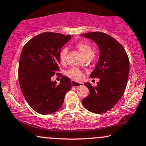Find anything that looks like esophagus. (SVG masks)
<instances>
[{
	"instance_id": "esophagus-1",
	"label": "esophagus",
	"mask_w": 146,
	"mask_h": 146,
	"mask_svg": "<svg viewBox=\"0 0 146 146\" xmlns=\"http://www.w3.org/2000/svg\"><path fill=\"white\" fill-rule=\"evenodd\" d=\"M71 85L73 87H78L83 86L84 83L82 82H75L74 80H72L71 81Z\"/></svg>"
}]
</instances>
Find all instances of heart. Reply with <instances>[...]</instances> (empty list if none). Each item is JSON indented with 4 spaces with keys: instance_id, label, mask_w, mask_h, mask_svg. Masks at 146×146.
<instances>
[{
    "instance_id": "1",
    "label": "heart",
    "mask_w": 146,
    "mask_h": 146,
    "mask_svg": "<svg viewBox=\"0 0 146 146\" xmlns=\"http://www.w3.org/2000/svg\"><path fill=\"white\" fill-rule=\"evenodd\" d=\"M77 48L80 51L82 55L85 58L87 57L94 56V50L92 48V46L86 43L80 42L77 44ZM68 53V48L66 47H64L61 50L60 53V60L61 63H64L66 58V55ZM66 75L68 78L73 79V80H78L82 78V73L80 69L77 68H72L66 71Z\"/></svg>"
}]
</instances>
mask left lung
<instances>
[{
  "label": "left lung",
  "mask_w": 146,
  "mask_h": 146,
  "mask_svg": "<svg viewBox=\"0 0 146 146\" xmlns=\"http://www.w3.org/2000/svg\"><path fill=\"white\" fill-rule=\"evenodd\" d=\"M82 36L94 41L100 49V58L90 77L100 81L93 87L89 82L90 94L82 100L84 108L101 114L111 109L123 96L129 75V60L123 46L115 38L102 32H91Z\"/></svg>",
  "instance_id": "8db88e82"
}]
</instances>
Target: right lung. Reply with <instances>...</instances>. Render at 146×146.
Instances as JSON below:
<instances>
[{
	"label": "right lung",
	"instance_id": "add662e5",
	"mask_svg": "<svg viewBox=\"0 0 146 146\" xmlns=\"http://www.w3.org/2000/svg\"><path fill=\"white\" fill-rule=\"evenodd\" d=\"M71 36L45 32L38 35L25 45L18 67V80L24 98L30 106L42 115L52 114L63 104L71 81L66 76L60 84L51 77L60 71V53Z\"/></svg>",
	"mask_w": 146,
	"mask_h": 146
}]
</instances>
